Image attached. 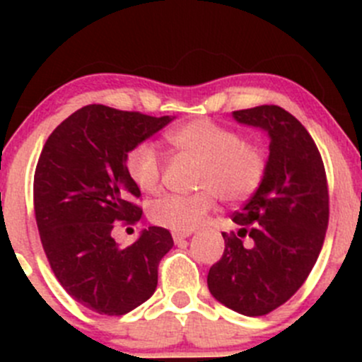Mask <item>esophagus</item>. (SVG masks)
<instances>
[{
    "instance_id": "1",
    "label": "esophagus",
    "mask_w": 362,
    "mask_h": 362,
    "mask_svg": "<svg viewBox=\"0 0 362 362\" xmlns=\"http://www.w3.org/2000/svg\"><path fill=\"white\" fill-rule=\"evenodd\" d=\"M189 235H191V233H173L175 243H177V245H180L185 238H189Z\"/></svg>"
}]
</instances>
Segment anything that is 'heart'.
I'll list each match as a JSON object with an SVG mask.
<instances>
[{
    "label": "heart",
    "instance_id": "obj_1",
    "mask_svg": "<svg viewBox=\"0 0 362 362\" xmlns=\"http://www.w3.org/2000/svg\"><path fill=\"white\" fill-rule=\"evenodd\" d=\"M177 154L198 160L194 194H168L152 203L151 221L173 233L198 228L217 203H242L261 187L268 170V156L242 133L208 119H196L166 133ZM131 182L145 194H154L163 184V159L152 145L141 144L126 156Z\"/></svg>",
    "mask_w": 362,
    "mask_h": 362
}]
</instances>
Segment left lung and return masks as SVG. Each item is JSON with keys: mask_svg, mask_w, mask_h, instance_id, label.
I'll return each instance as SVG.
<instances>
[{"mask_svg": "<svg viewBox=\"0 0 362 362\" xmlns=\"http://www.w3.org/2000/svg\"><path fill=\"white\" fill-rule=\"evenodd\" d=\"M238 122L269 136L261 187L222 233L226 249L208 272V289L228 308L259 317L291 299L319 257L329 222V192L322 158L301 122L276 105L233 112ZM252 238L250 246L243 238Z\"/></svg>", "mask_w": 362, "mask_h": 362, "instance_id": "1", "label": "left lung"}]
</instances>
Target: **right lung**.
Wrapping results in <instances>:
<instances>
[{
    "mask_svg": "<svg viewBox=\"0 0 362 362\" xmlns=\"http://www.w3.org/2000/svg\"><path fill=\"white\" fill-rule=\"evenodd\" d=\"M168 122V115L87 105L52 131L36 164L35 217L50 268L75 301L101 315H124L147 301L173 247L158 226L126 249L112 238L117 222L141 218L127 152Z\"/></svg>",
    "mask_w": 362,
    "mask_h": 362,
    "instance_id": "1",
    "label": "right lung"
}]
</instances>
